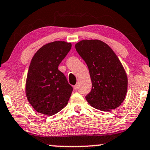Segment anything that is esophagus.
Segmentation results:
<instances>
[{
	"label": "esophagus",
	"mask_w": 150,
	"mask_h": 150,
	"mask_svg": "<svg viewBox=\"0 0 150 150\" xmlns=\"http://www.w3.org/2000/svg\"><path fill=\"white\" fill-rule=\"evenodd\" d=\"M78 88H79V86H78V84L75 85V86H74V90H78Z\"/></svg>",
	"instance_id": "esophagus-1"
}]
</instances>
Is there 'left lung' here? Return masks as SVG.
<instances>
[{"instance_id": "1", "label": "left lung", "mask_w": 150, "mask_h": 150, "mask_svg": "<svg viewBox=\"0 0 150 150\" xmlns=\"http://www.w3.org/2000/svg\"><path fill=\"white\" fill-rule=\"evenodd\" d=\"M89 69L92 90L86 96L94 108L110 110L120 106L127 91V76L108 44L98 40H82L75 46Z\"/></svg>"}]
</instances>
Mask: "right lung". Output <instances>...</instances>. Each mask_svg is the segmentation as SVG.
I'll use <instances>...</instances> for the list:
<instances>
[{
	"mask_svg": "<svg viewBox=\"0 0 150 150\" xmlns=\"http://www.w3.org/2000/svg\"><path fill=\"white\" fill-rule=\"evenodd\" d=\"M71 48V43L51 42L40 48L31 60L25 93L29 103L40 113L53 115L67 104L73 88L58 66Z\"/></svg>",
	"mask_w": 150,
	"mask_h": 150,
	"instance_id": "obj_1",
	"label": "right lung"
}]
</instances>
